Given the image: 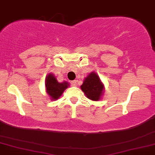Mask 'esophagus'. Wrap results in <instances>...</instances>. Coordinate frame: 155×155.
I'll list each match as a JSON object with an SVG mask.
<instances>
[{"mask_svg": "<svg viewBox=\"0 0 155 155\" xmlns=\"http://www.w3.org/2000/svg\"><path fill=\"white\" fill-rule=\"evenodd\" d=\"M71 86L73 87H76V85H77V81L74 80V81H71Z\"/></svg>", "mask_w": 155, "mask_h": 155, "instance_id": "esophagus-1", "label": "esophagus"}]
</instances>
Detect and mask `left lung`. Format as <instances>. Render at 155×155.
<instances>
[{
  "mask_svg": "<svg viewBox=\"0 0 155 155\" xmlns=\"http://www.w3.org/2000/svg\"><path fill=\"white\" fill-rule=\"evenodd\" d=\"M81 89L87 98L97 101L101 98L104 86L97 74L92 72L84 80Z\"/></svg>",
  "mask_w": 155,
  "mask_h": 155,
  "instance_id": "8db88e82",
  "label": "left lung"
}]
</instances>
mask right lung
<instances>
[{"label":"right lung","mask_w":155,"mask_h":155,"mask_svg":"<svg viewBox=\"0 0 155 155\" xmlns=\"http://www.w3.org/2000/svg\"><path fill=\"white\" fill-rule=\"evenodd\" d=\"M46 90L50 96L51 100H57L62 95L65 89L68 88L69 84L66 81L58 82L56 77L52 74H49L46 77Z\"/></svg>","instance_id":"right-lung-1"}]
</instances>
